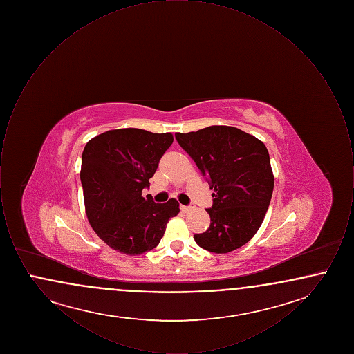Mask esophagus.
I'll return each mask as SVG.
<instances>
[{"label": "esophagus", "mask_w": 354, "mask_h": 354, "mask_svg": "<svg viewBox=\"0 0 354 354\" xmlns=\"http://www.w3.org/2000/svg\"><path fill=\"white\" fill-rule=\"evenodd\" d=\"M180 209H182V212H189V211H192L194 209V207L192 205H180Z\"/></svg>", "instance_id": "esophagus-1"}]
</instances>
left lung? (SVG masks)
<instances>
[{
  "label": "left lung",
  "mask_w": 354,
  "mask_h": 354,
  "mask_svg": "<svg viewBox=\"0 0 354 354\" xmlns=\"http://www.w3.org/2000/svg\"><path fill=\"white\" fill-rule=\"evenodd\" d=\"M175 138L214 189V204L207 209L211 224L194 235L196 244L214 253L243 247L259 231L273 192L266 145L232 126H209Z\"/></svg>",
  "instance_id": "8db88e82"
}]
</instances>
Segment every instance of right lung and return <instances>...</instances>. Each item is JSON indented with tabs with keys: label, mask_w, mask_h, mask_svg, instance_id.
I'll list each match as a JSON object with an SVG mask.
<instances>
[{
	"label": "right lung",
	"mask_w": 354,
	"mask_h": 354,
	"mask_svg": "<svg viewBox=\"0 0 354 354\" xmlns=\"http://www.w3.org/2000/svg\"><path fill=\"white\" fill-rule=\"evenodd\" d=\"M174 142L171 133L117 129L90 139L82 152L84 209L95 234L110 248L136 256L153 250L179 203H155L142 196L162 155Z\"/></svg>",
	"instance_id": "obj_1"
}]
</instances>
